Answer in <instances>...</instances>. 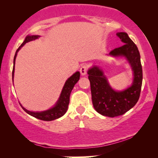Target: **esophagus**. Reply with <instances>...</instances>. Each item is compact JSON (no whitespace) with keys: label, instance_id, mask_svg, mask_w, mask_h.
<instances>
[{"label":"esophagus","instance_id":"34e87169","mask_svg":"<svg viewBox=\"0 0 158 158\" xmlns=\"http://www.w3.org/2000/svg\"><path fill=\"white\" fill-rule=\"evenodd\" d=\"M80 72H81V75H85L87 74V72H88V67L87 65H82L81 69H80Z\"/></svg>","mask_w":158,"mask_h":158}]
</instances>
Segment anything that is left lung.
I'll use <instances>...</instances> for the list:
<instances>
[{
  "mask_svg": "<svg viewBox=\"0 0 158 158\" xmlns=\"http://www.w3.org/2000/svg\"><path fill=\"white\" fill-rule=\"evenodd\" d=\"M116 36L124 44L110 52L109 55L124 57L128 60L134 74L130 87L116 91L98 67L94 66L88 71L94 109L101 115L109 117L122 115L135 106L139 100L142 83V68L137 47L125 32H118Z\"/></svg>",
  "mask_w": 158,
  "mask_h": 158,
  "instance_id": "left-lung-1",
  "label": "left lung"
}]
</instances>
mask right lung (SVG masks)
Returning <instances> with one entry per match:
<instances>
[{"label": "right lung", "instance_id": "obj_1", "mask_svg": "<svg viewBox=\"0 0 158 158\" xmlns=\"http://www.w3.org/2000/svg\"><path fill=\"white\" fill-rule=\"evenodd\" d=\"M40 37V36L38 35H32L29 36L28 35L27 37L25 38L24 41L22 44H21V46L19 47L15 54L14 59V68H13V72H12V78L14 79V69H15V61H16V58L17 55V52L19 51L21 47L24 45L26 43L30 42V41L35 40L36 39H38ZM80 79V73L76 72L74 73L72 76L69 77L65 83H64V87L62 88V90L60 94V96L59 99H58L57 102L56 103L55 106L49 109L47 111H41V112H34V111H28L27 109H26L25 108H23L20 103L21 106L22 107V109L27 112V114H29V115H31L34 117L36 118H39L40 120L43 121H52L57 118L61 117L66 113L67 110L68 109V105L70 103V96L72 91L73 87L75 84L77 83V82L79 81Z\"/></svg>", "mask_w": 158, "mask_h": 158}]
</instances>
